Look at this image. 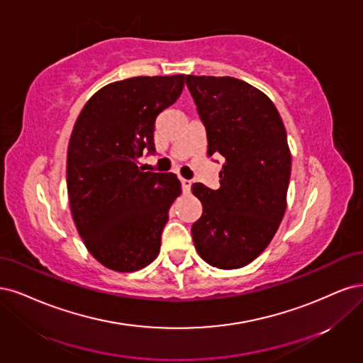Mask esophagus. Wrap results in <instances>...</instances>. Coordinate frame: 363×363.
Returning a JSON list of instances; mask_svg holds the SVG:
<instances>
[{"instance_id":"esophagus-1","label":"esophagus","mask_w":363,"mask_h":363,"mask_svg":"<svg viewBox=\"0 0 363 363\" xmlns=\"http://www.w3.org/2000/svg\"><path fill=\"white\" fill-rule=\"evenodd\" d=\"M191 181L190 179H181V185H182V191L184 193H190L191 190Z\"/></svg>"}]
</instances>
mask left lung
I'll return each mask as SVG.
<instances>
[{"label":"left lung","mask_w":363,"mask_h":363,"mask_svg":"<svg viewBox=\"0 0 363 363\" xmlns=\"http://www.w3.org/2000/svg\"><path fill=\"white\" fill-rule=\"evenodd\" d=\"M208 138V157H223L220 189L193 184L202 202L191 226L197 253L233 270L250 264L273 240L286 209L291 154L270 98L232 77H185Z\"/></svg>","instance_id":"obj_1"}]
</instances>
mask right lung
<instances>
[{"instance_id":"add662e5","label":"right lung","mask_w":363,"mask_h":363,"mask_svg":"<svg viewBox=\"0 0 363 363\" xmlns=\"http://www.w3.org/2000/svg\"><path fill=\"white\" fill-rule=\"evenodd\" d=\"M185 75L134 77L93 95L67 147V194L87 250L110 270L130 273L160 253L169 209L181 194L173 173L143 172L155 152L158 114L181 96Z\"/></svg>"}]
</instances>
